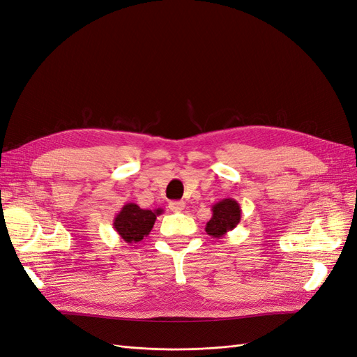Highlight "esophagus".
I'll list each match as a JSON object with an SVG mask.
<instances>
[{
  "mask_svg": "<svg viewBox=\"0 0 357 357\" xmlns=\"http://www.w3.org/2000/svg\"><path fill=\"white\" fill-rule=\"evenodd\" d=\"M185 205H186V204L183 202V201H171L168 207H169V210H171V211L180 213V211L185 210Z\"/></svg>",
  "mask_w": 357,
  "mask_h": 357,
  "instance_id": "1",
  "label": "esophagus"
}]
</instances>
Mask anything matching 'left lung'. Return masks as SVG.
Returning a JSON list of instances; mask_svg holds the SVG:
<instances>
[{
  "mask_svg": "<svg viewBox=\"0 0 357 357\" xmlns=\"http://www.w3.org/2000/svg\"><path fill=\"white\" fill-rule=\"evenodd\" d=\"M213 215L205 225V232L213 238H222L226 232L236 228L241 220L240 204L232 198H225L211 207Z\"/></svg>",
  "mask_w": 357,
  "mask_h": 357,
  "instance_id": "8db88e82",
  "label": "left lung"
}]
</instances>
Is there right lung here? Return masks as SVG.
<instances>
[{
	"label": "right lung",
	"instance_id": "add662e5",
	"mask_svg": "<svg viewBox=\"0 0 357 357\" xmlns=\"http://www.w3.org/2000/svg\"><path fill=\"white\" fill-rule=\"evenodd\" d=\"M162 213V208L143 210L137 204L128 202L114 215L113 228L125 243L137 244L150 234L156 218Z\"/></svg>",
	"mask_w": 357,
	"mask_h": 357
}]
</instances>
